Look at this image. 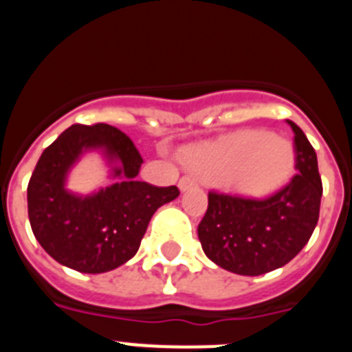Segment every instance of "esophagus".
I'll list each match as a JSON object with an SVG mask.
<instances>
[{
    "label": "esophagus",
    "instance_id": "34e87169",
    "mask_svg": "<svg viewBox=\"0 0 352 352\" xmlns=\"http://www.w3.org/2000/svg\"><path fill=\"white\" fill-rule=\"evenodd\" d=\"M194 185H195V182L190 178V176H183V178L179 179V183H178L179 190H182V192L188 190V188H192Z\"/></svg>",
    "mask_w": 352,
    "mask_h": 352
}]
</instances>
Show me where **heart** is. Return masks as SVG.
<instances>
[{"label": "heart", "instance_id": "heart-1", "mask_svg": "<svg viewBox=\"0 0 352 352\" xmlns=\"http://www.w3.org/2000/svg\"><path fill=\"white\" fill-rule=\"evenodd\" d=\"M292 164L294 155L287 139L257 130L236 133L188 158L190 169L201 178L254 197L280 188L291 176Z\"/></svg>", "mask_w": 352, "mask_h": 352}]
</instances>
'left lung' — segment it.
<instances>
[{
  "mask_svg": "<svg viewBox=\"0 0 352 352\" xmlns=\"http://www.w3.org/2000/svg\"><path fill=\"white\" fill-rule=\"evenodd\" d=\"M294 132L296 174L268 199H245L210 192L197 227L208 259L236 275L257 276L282 268L309 243L319 220L322 183L317 155L303 130Z\"/></svg>",
  "mask_w": 352,
  "mask_h": 352,
  "instance_id": "left-lung-1",
  "label": "left lung"
}]
</instances>
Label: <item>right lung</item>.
Wrapping results in <instances>:
<instances>
[{
    "label": "right lung",
    "mask_w": 352,
    "mask_h": 352,
    "mask_svg": "<svg viewBox=\"0 0 352 352\" xmlns=\"http://www.w3.org/2000/svg\"><path fill=\"white\" fill-rule=\"evenodd\" d=\"M88 151L111 167L113 186L89 196L66 188L67 173ZM142 158L130 138L105 123L72 125L43 149L28 185V217L49 256L80 273H105L132 259L155 211L176 186L138 182Z\"/></svg>",
    "instance_id": "1"
}]
</instances>
